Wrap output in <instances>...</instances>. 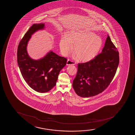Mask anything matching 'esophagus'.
<instances>
[{
  "instance_id": "34e87169",
  "label": "esophagus",
  "mask_w": 135,
  "mask_h": 135,
  "mask_svg": "<svg viewBox=\"0 0 135 135\" xmlns=\"http://www.w3.org/2000/svg\"><path fill=\"white\" fill-rule=\"evenodd\" d=\"M76 62L73 61L71 60L70 59H68L67 61V65H74L76 64Z\"/></svg>"
}]
</instances>
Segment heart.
Segmentation results:
<instances>
[{
  "label": "heart",
  "instance_id": "b5f03b06",
  "mask_svg": "<svg viewBox=\"0 0 135 135\" xmlns=\"http://www.w3.org/2000/svg\"><path fill=\"white\" fill-rule=\"evenodd\" d=\"M74 46V52L79 60L89 61L99 54L103 45V40L95 33L83 30L71 31L68 36L61 38L59 47L62 54L67 55Z\"/></svg>",
  "mask_w": 135,
  "mask_h": 135
}]
</instances>
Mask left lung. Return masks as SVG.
Segmentation results:
<instances>
[{
	"mask_svg": "<svg viewBox=\"0 0 135 135\" xmlns=\"http://www.w3.org/2000/svg\"><path fill=\"white\" fill-rule=\"evenodd\" d=\"M119 62V53L108 35L102 52L89 62L78 64L73 86L81 97L102 92L114 76Z\"/></svg>",
	"mask_w": 135,
	"mask_h": 135,
	"instance_id": "8db88e82",
	"label": "left lung"
}]
</instances>
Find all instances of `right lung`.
<instances>
[{
  "label": "right lung",
  "mask_w": 135,
  "mask_h": 135,
  "mask_svg": "<svg viewBox=\"0 0 135 135\" xmlns=\"http://www.w3.org/2000/svg\"><path fill=\"white\" fill-rule=\"evenodd\" d=\"M45 29V24H34L28 30L19 44L17 64L22 77L30 87L36 91L45 93L55 85L59 72L67 63V59L50 50L40 59H34L27 51L31 36Z\"/></svg>",
  "instance_id": "1"
}]
</instances>
